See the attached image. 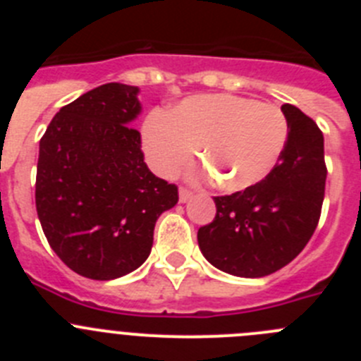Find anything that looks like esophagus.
Here are the masks:
<instances>
[{"mask_svg":"<svg viewBox=\"0 0 361 361\" xmlns=\"http://www.w3.org/2000/svg\"><path fill=\"white\" fill-rule=\"evenodd\" d=\"M191 195H193V193H191L188 188H180V190H178V199H180V202H186V200H190Z\"/></svg>","mask_w":361,"mask_h":361,"instance_id":"obj_1","label":"esophagus"}]
</instances>
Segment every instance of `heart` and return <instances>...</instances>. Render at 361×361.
I'll return each instance as SVG.
<instances>
[{"mask_svg": "<svg viewBox=\"0 0 361 361\" xmlns=\"http://www.w3.org/2000/svg\"><path fill=\"white\" fill-rule=\"evenodd\" d=\"M288 141L282 110L240 95H197L168 116H152L142 128V142L153 168L173 177L186 168L200 146V157L226 191L258 184L275 168Z\"/></svg>", "mask_w": 361, "mask_h": 361, "instance_id": "heart-1", "label": "heart"}]
</instances>
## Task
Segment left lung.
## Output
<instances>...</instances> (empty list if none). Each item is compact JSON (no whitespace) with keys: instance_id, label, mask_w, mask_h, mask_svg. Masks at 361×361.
<instances>
[{"instance_id":"1","label":"left lung","mask_w":361,"mask_h":361,"mask_svg":"<svg viewBox=\"0 0 361 361\" xmlns=\"http://www.w3.org/2000/svg\"><path fill=\"white\" fill-rule=\"evenodd\" d=\"M288 141L266 178L244 191L213 197L216 215L199 228L202 255L216 269L260 279L288 266L320 220L327 166L324 133L293 104H283Z\"/></svg>"}]
</instances>
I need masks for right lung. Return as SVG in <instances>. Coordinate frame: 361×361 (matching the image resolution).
I'll return each mask as SVG.
<instances>
[{"mask_svg":"<svg viewBox=\"0 0 361 361\" xmlns=\"http://www.w3.org/2000/svg\"><path fill=\"white\" fill-rule=\"evenodd\" d=\"M139 88L108 82L57 111L39 141L36 209L54 253L78 275L114 280L148 258L178 190L148 170L130 126Z\"/></svg>","mask_w":361,"mask_h":361,"instance_id":"1","label":"right lung"}]
</instances>
